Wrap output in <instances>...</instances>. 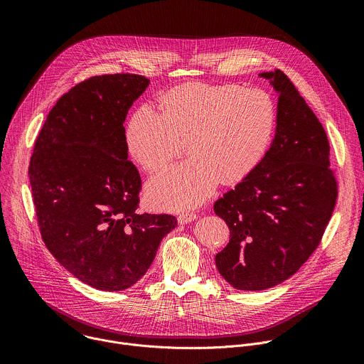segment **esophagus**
Instances as JSON below:
<instances>
[{
	"mask_svg": "<svg viewBox=\"0 0 364 364\" xmlns=\"http://www.w3.org/2000/svg\"><path fill=\"white\" fill-rule=\"evenodd\" d=\"M196 219H197V215H196V213H181V215H178V218H177V220H178L180 225H187V223H190V222H193V220H196Z\"/></svg>",
	"mask_w": 364,
	"mask_h": 364,
	"instance_id": "1",
	"label": "esophagus"
}]
</instances>
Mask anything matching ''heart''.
<instances>
[{"label":"heart","instance_id":"b5f03b06","mask_svg":"<svg viewBox=\"0 0 364 364\" xmlns=\"http://www.w3.org/2000/svg\"><path fill=\"white\" fill-rule=\"evenodd\" d=\"M160 111L141 105L125 128L131 157L146 171L164 167L187 141L188 161L154 176L145 187L161 210L193 209L219 183L235 184L261 164L272 141L277 108L262 89L186 83L160 97Z\"/></svg>","mask_w":364,"mask_h":364}]
</instances>
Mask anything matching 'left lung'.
Here are the masks:
<instances>
[{
	"mask_svg": "<svg viewBox=\"0 0 364 364\" xmlns=\"http://www.w3.org/2000/svg\"><path fill=\"white\" fill-rule=\"evenodd\" d=\"M259 77L278 95L275 136L261 164L215 203L230 230L215 262L240 291L268 289L292 277L318 246L337 198L321 122L281 70Z\"/></svg>",
	"mask_w": 364,
	"mask_h": 364,
	"instance_id": "obj_1",
	"label": "left lung"
}]
</instances>
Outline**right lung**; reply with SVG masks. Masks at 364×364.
Wrapping results in <instances>:
<instances>
[{
    "instance_id": "obj_1",
    "label": "right lung",
    "mask_w": 364,
    "mask_h": 364,
    "mask_svg": "<svg viewBox=\"0 0 364 364\" xmlns=\"http://www.w3.org/2000/svg\"><path fill=\"white\" fill-rule=\"evenodd\" d=\"M149 79L90 77L65 93L34 144L28 176L41 237L59 264L100 291H122L151 267L177 220L139 215L141 177L124 122Z\"/></svg>"
}]
</instances>
